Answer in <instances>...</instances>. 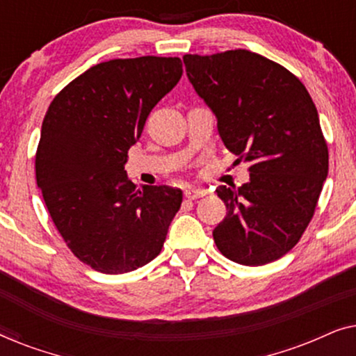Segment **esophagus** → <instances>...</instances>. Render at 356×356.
I'll return each mask as SVG.
<instances>
[{"label":"esophagus","mask_w":356,"mask_h":356,"mask_svg":"<svg viewBox=\"0 0 356 356\" xmlns=\"http://www.w3.org/2000/svg\"><path fill=\"white\" fill-rule=\"evenodd\" d=\"M206 194H207L206 189H201V188H188V189H184V197L191 199V201H193V199L206 196Z\"/></svg>","instance_id":"esophagus-1"}]
</instances>
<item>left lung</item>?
<instances>
[{
    "label": "left lung",
    "mask_w": 356,
    "mask_h": 356,
    "mask_svg": "<svg viewBox=\"0 0 356 356\" xmlns=\"http://www.w3.org/2000/svg\"><path fill=\"white\" fill-rule=\"evenodd\" d=\"M183 61L225 147L250 163V183L217 188L227 216L213 241L238 264L277 261L303 236L329 172L314 102L293 72L257 53L238 48Z\"/></svg>",
    "instance_id": "obj_1"
}]
</instances>
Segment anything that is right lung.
Here are the masks:
<instances>
[{
    "label": "right lung",
    "mask_w": 356,
    "mask_h": 356,
    "mask_svg": "<svg viewBox=\"0 0 356 356\" xmlns=\"http://www.w3.org/2000/svg\"><path fill=\"white\" fill-rule=\"evenodd\" d=\"M181 74L177 56L104 61L58 92L43 118L37 184L66 246L102 274L157 257L181 206V189H139L124 172L150 111Z\"/></svg>",
    "instance_id": "1"
}]
</instances>
